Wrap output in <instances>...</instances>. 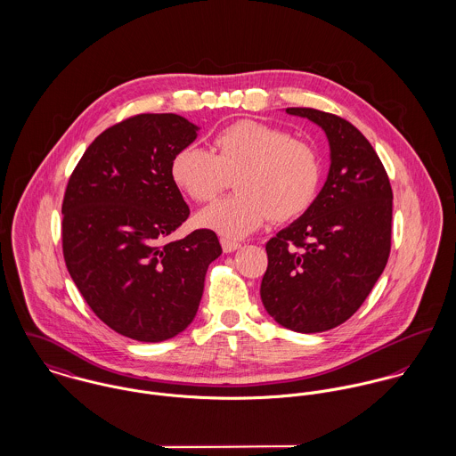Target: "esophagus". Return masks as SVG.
<instances>
[{"label":"esophagus","instance_id":"esophagus-1","mask_svg":"<svg viewBox=\"0 0 456 456\" xmlns=\"http://www.w3.org/2000/svg\"><path fill=\"white\" fill-rule=\"evenodd\" d=\"M221 248L224 253H233L240 248V242H235V240H230V239H221Z\"/></svg>","mask_w":456,"mask_h":456}]
</instances>
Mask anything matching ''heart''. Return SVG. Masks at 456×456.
Here are the masks:
<instances>
[{
	"label": "heart",
	"mask_w": 456,
	"mask_h": 456,
	"mask_svg": "<svg viewBox=\"0 0 456 456\" xmlns=\"http://www.w3.org/2000/svg\"><path fill=\"white\" fill-rule=\"evenodd\" d=\"M170 172L174 183L200 203L216 200L235 177L237 193L203 208L198 223L240 239L270 219L286 223L309 210L322 186L323 161L313 143L289 131L242 119L214 134L212 152L183 147Z\"/></svg>",
	"instance_id": "1"
}]
</instances>
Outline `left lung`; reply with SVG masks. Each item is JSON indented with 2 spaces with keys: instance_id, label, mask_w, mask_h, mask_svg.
Instances as JSON below:
<instances>
[{
  "instance_id": "obj_1",
  "label": "left lung",
  "mask_w": 456,
  "mask_h": 456,
  "mask_svg": "<svg viewBox=\"0 0 456 456\" xmlns=\"http://www.w3.org/2000/svg\"><path fill=\"white\" fill-rule=\"evenodd\" d=\"M286 112L325 130L331 165L309 210L266 242L261 302L279 325L316 333L349 320L383 273L393 191L374 147L349 121L305 107Z\"/></svg>"
}]
</instances>
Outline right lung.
<instances>
[{
    "label": "right lung",
    "mask_w": 456,
    "mask_h": 456,
    "mask_svg": "<svg viewBox=\"0 0 456 456\" xmlns=\"http://www.w3.org/2000/svg\"><path fill=\"white\" fill-rule=\"evenodd\" d=\"M196 130L177 114L131 116L93 140L66 184V268L91 311L140 342L193 322L207 268L223 251L207 228L165 242L190 216L170 167Z\"/></svg>",
    "instance_id": "1"
}]
</instances>
